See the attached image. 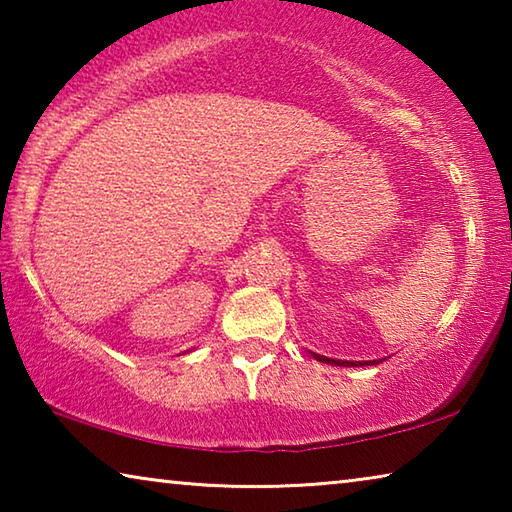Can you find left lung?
I'll list each match as a JSON object with an SVG mask.
<instances>
[{"label":"left lung","instance_id":"left-lung-1","mask_svg":"<svg viewBox=\"0 0 512 512\" xmlns=\"http://www.w3.org/2000/svg\"><path fill=\"white\" fill-rule=\"evenodd\" d=\"M311 354H314V357H316L318 361L332 363V366H345V363H348V366H350V363H352V361H336V359H329V357H323V354H316V352H311ZM379 361H381V359H379ZM368 363H377V361H368ZM352 366H354V363H352ZM361 366H363V363H361Z\"/></svg>","mask_w":512,"mask_h":512}]
</instances>
